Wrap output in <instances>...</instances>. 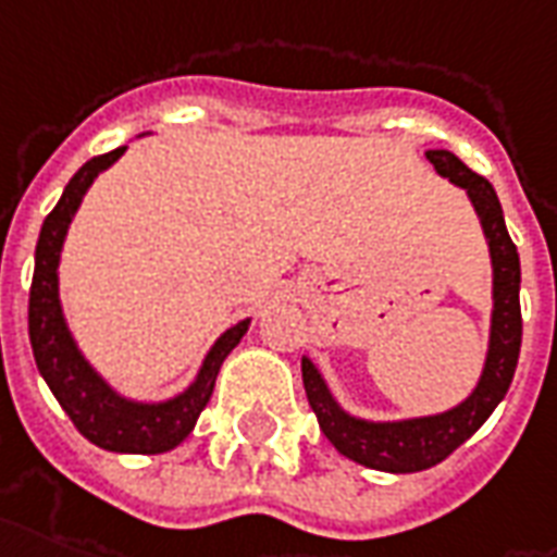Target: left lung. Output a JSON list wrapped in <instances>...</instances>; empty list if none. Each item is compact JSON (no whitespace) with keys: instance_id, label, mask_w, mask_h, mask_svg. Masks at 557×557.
<instances>
[{"instance_id":"8db88e82","label":"left lung","mask_w":557,"mask_h":557,"mask_svg":"<svg viewBox=\"0 0 557 557\" xmlns=\"http://www.w3.org/2000/svg\"><path fill=\"white\" fill-rule=\"evenodd\" d=\"M428 162L434 164L436 174L467 188L469 200L484 224L490 257H493V300H496L493 331H490L487 366L475 393L448 413L407 419V422H362L339 410L321 374L315 372V366L310 360H300L304 389L324 436L336 446L339 455L351 457L362 467L381 469V472H422L446 460L457 446H463L469 436L487 422L490 413L508 393L513 372H517V360H520V253L508 236L496 191L484 176L469 171L455 152L428 150Z\"/></svg>"}]
</instances>
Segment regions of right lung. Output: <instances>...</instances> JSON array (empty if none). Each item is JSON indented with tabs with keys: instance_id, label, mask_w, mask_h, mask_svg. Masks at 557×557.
<instances>
[{
	"instance_id": "obj_1",
	"label": "right lung",
	"mask_w": 557,
	"mask_h": 557,
	"mask_svg": "<svg viewBox=\"0 0 557 557\" xmlns=\"http://www.w3.org/2000/svg\"><path fill=\"white\" fill-rule=\"evenodd\" d=\"M126 147L94 156L73 174L64 188L59 206L52 209L40 226L35 250V277L28 289V339L35 351L37 372L44 374L52 395L59 398L70 422L76 425L85 440L106 451H126V455H162L180 446L191 434L197 416L212 398L215 377L226 354L233 351L238 339L247 333L250 321H238L236 327L215 342V348L206 357L197 381L164 405H135L117 393H111L100 374L90 369L85 357L70 339L67 324L59 304V253L67 236V226L88 191L94 176L117 162Z\"/></svg>"
}]
</instances>
